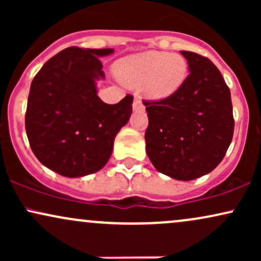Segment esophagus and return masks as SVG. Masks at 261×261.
Here are the masks:
<instances>
[{
    "mask_svg": "<svg viewBox=\"0 0 261 261\" xmlns=\"http://www.w3.org/2000/svg\"><path fill=\"white\" fill-rule=\"evenodd\" d=\"M133 108H134V110H136V112H140V110L145 109V107H143V104H142V100H141L139 97H135Z\"/></svg>",
    "mask_w": 261,
    "mask_h": 261,
    "instance_id": "1",
    "label": "esophagus"
}]
</instances>
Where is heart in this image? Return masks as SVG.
Wrapping results in <instances>:
<instances>
[{"mask_svg": "<svg viewBox=\"0 0 261 261\" xmlns=\"http://www.w3.org/2000/svg\"><path fill=\"white\" fill-rule=\"evenodd\" d=\"M119 81L130 88H141L149 99L162 100L181 88L189 74L185 58L179 54L149 50L126 56L115 65Z\"/></svg>", "mask_w": 261, "mask_h": 261, "instance_id": "1", "label": "heart"}]
</instances>
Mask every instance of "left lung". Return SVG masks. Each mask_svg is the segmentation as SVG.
<instances>
[{"mask_svg":"<svg viewBox=\"0 0 261 261\" xmlns=\"http://www.w3.org/2000/svg\"><path fill=\"white\" fill-rule=\"evenodd\" d=\"M190 74L167 99L143 101L148 116L146 152L158 172L193 180L223 160L234 130L230 92L214 62L180 51Z\"/></svg>","mask_w":261,"mask_h":261,"instance_id":"1","label":"left lung"}]
</instances>
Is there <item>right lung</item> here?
I'll use <instances>...</instances> for the list:
<instances>
[{
    "label": "right lung",
    "mask_w": 261,
    "mask_h": 261,
    "mask_svg": "<svg viewBox=\"0 0 261 261\" xmlns=\"http://www.w3.org/2000/svg\"><path fill=\"white\" fill-rule=\"evenodd\" d=\"M114 49L62 50L33 80L25 113V130L33 153L46 168L79 178L103 168L114 140L133 113V95L118 104L98 97L104 80L99 58Z\"/></svg>",
    "instance_id": "1"
}]
</instances>
